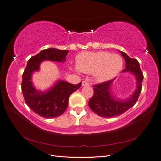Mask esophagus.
Here are the masks:
<instances>
[{"mask_svg":"<svg viewBox=\"0 0 161 161\" xmlns=\"http://www.w3.org/2000/svg\"><path fill=\"white\" fill-rule=\"evenodd\" d=\"M82 86H89V83L86 80H83V82H82Z\"/></svg>","mask_w":161,"mask_h":161,"instance_id":"34e87169","label":"esophagus"}]
</instances>
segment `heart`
I'll use <instances>...</instances> for the list:
<instances>
[{
	"instance_id": "1",
	"label": "heart",
	"mask_w": 161,
	"mask_h": 161,
	"mask_svg": "<svg viewBox=\"0 0 161 161\" xmlns=\"http://www.w3.org/2000/svg\"><path fill=\"white\" fill-rule=\"evenodd\" d=\"M123 66V58L118 54L105 51L85 52L78 56L77 66L74 69L78 73H93L97 80L104 82L116 77Z\"/></svg>"
}]
</instances>
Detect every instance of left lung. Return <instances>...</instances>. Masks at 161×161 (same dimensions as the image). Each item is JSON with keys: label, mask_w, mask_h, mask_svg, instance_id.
Masks as SVG:
<instances>
[{"label": "left lung", "mask_w": 161, "mask_h": 161, "mask_svg": "<svg viewBox=\"0 0 161 161\" xmlns=\"http://www.w3.org/2000/svg\"><path fill=\"white\" fill-rule=\"evenodd\" d=\"M120 53L125 61V69L123 71H129L135 75L137 80V87L129 98L119 100L115 98L111 92V84L115 78L93 86L94 95L89 100L88 105L91 110L99 116L111 118L120 116L136 104L140 95L144 75L139 63L137 59L130 58L122 51H120Z\"/></svg>", "instance_id": "1"}]
</instances>
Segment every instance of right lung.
Returning <instances> with one entry per match:
<instances>
[{
	"label": "right lung",
	"instance_id": "add662e5",
	"mask_svg": "<svg viewBox=\"0 0 161 161\" xmlns=\"http://www.w3.org/2000/svg\"><path fill=\"white\" fill-rule=\"evenodd\" d=\"M69 50L56 48L43 50L31 57L27 62L22 74V91L28 107L42 117L51 118L61 116L68 107L69 98L71 94L80 88L82 83L74 85L59 80L45 92L36 90L31 82L32 74L39 71L41 63L45 60L64 62Z\"/></svg>",
	"mask_w": 161,
	"mask_h": 161
}]
</instances>
